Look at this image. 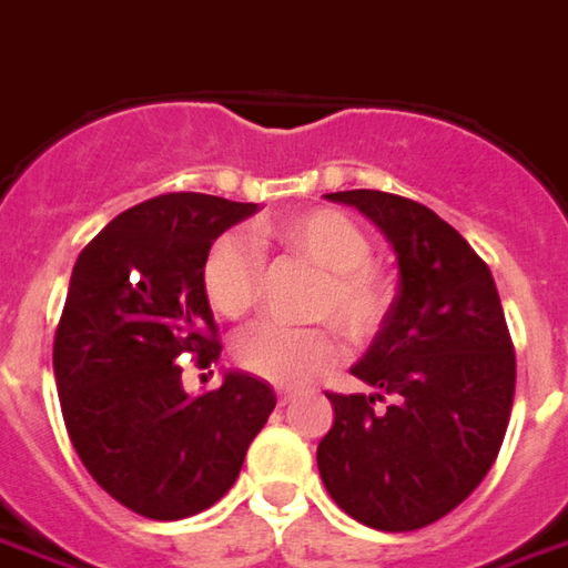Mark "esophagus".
I'll return each mask as SVG.
<instances>
[{
	"instance_id": "obj_1",
	"label": "esophagus",
	"mask_w": 568,
	"mask_h": 568,
	"mask_svg": "<svg viewBox=\"0 0 568 568\" xmlns=\"http://www.w3.org/2000/svg\"><path fill=\"white\" fill-rule=\"evenodd\" d=\"M292 396H295V390H292V387H280V390H276V399H280V406H285V403H288Z\"/></svg>"
}]
</instances>
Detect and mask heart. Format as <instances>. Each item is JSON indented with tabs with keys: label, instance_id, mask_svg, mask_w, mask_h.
Returning a JSON list of instances; mask_svg holds the SVG:
<instances>
[{
	"label": "heart",
	"instance_id": "1",
	"mask_svg": "<svg viewBox=\"0 0 568 568\" xmlns=\"http://www.w3.org/2000/svg\"><path fill=\"white\" fill-rule=\"evenodd\" d=\"M251 236L224 233L202 257V292L212 311L240 320L255 307L264 255L261 245H280L316 264L323 285L311 304L313 320H325L347 341H366L390 311V280L372 261V240L338 209H307L295 215L261 221ZM233 359L255 378L295 387L320 375L335 359V335L325 325H280L261 320L233 338Z\"/></svg>",
	"mask_w": 568,
	"mask_h": 568
}]
</instances>
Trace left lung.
Returning <instances> with one entry per match:
<instances>
[{
    "label": "left lung",
    "mask_w": 568,
    "mask_h": 568,
    "mask_svg": "<svg viewBox=\"0 0 568 568\" xmlns=\"http://www.w3.org/2000/svg\"><path fill=\"white\" fill-rule=\"evenodd\" d=\"M399 261V292L353 375L375 394H325L335 424L316 464L332 501L381 532L424 529L477 489L505 443L517 356L486 261L427 205L341 190Z\"/></svg>",
    "instance_id": "obj_1"
}]
</instances>
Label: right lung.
<instances>
[{"label": "right lung", "instance_id": "obj_1", "mask_svg": "<svg viewBox=\"0 0 568 568\" xmlns=\"http://www.w3.org/2000/svg\"><path fill=\"white\" fill-rule=\"evenodd\" d=\"M255 202L162 193L113 217L70 276L54 381L73 449L94 483L146 519H184L224 498L267 424L271 384L227 372L184 394L178 363L221 356L202 257Z\"/></svg>", "mask_w": 568, "mask_h": 568}]
</instances>
